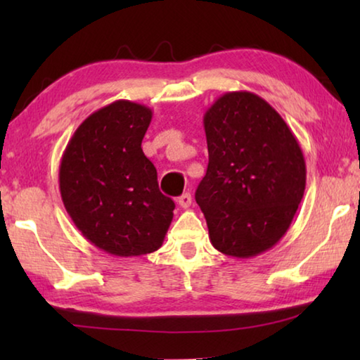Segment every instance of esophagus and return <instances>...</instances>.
<instances>
[{
    "label": "esophagus",
    "mask_w": 360,
    "mask_h": 360,
    "mask_svg": "<svg viewBox=\"0 0 360 360\" xmlns=\"http://www.w3.org/2000/svg\"><path fill=\"white\" fill-rule=\"evenodd\" d=\"M178 205L181 208H188L192 205V195L191 193H182L181 197H178Z\"/></svg>",
    "instance_id": "34e87169"
}]
</instances>
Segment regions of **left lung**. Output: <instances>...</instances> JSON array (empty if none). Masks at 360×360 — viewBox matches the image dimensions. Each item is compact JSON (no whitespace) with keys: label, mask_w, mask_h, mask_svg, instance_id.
Wrapping results in <instances>:
<instances>
[{"label":"left lung","mask_w":360,"mask_h":360,"mask_svg":"<svg viewBox=\"0 0 360 360\" xmlns=\"http://www.w3.org/2000/svg\"><path fill=\"white\" fill-rule=\"evenodd\" d=\"M208 169L195 192L217 251L249 259L289 230L307 165L294 133L259 95L227 92L203 117Z\"/></svg>","instance_id":"left-lung-1"}]
</instances>
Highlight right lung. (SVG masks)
Masks as SVG:
<instances>
[{
  "label": "right lung",
  "mask_w": 360,
  "mask_h": 360,
  "mask_svg": "<svg viewBox=\"0 0 360 360\" xmlns=\"http://www.w3.org/2000/svg\"><path fill=\"white\" fill-rule=\"evenodd\" d=\"M152 109L117 100L90 114L60 162V193L94 246L136 257L162 246L174 202L158 191L157 169L141 149Z\"/></svg>",
  "instance_id": "obj_1"
}]
</instances>
